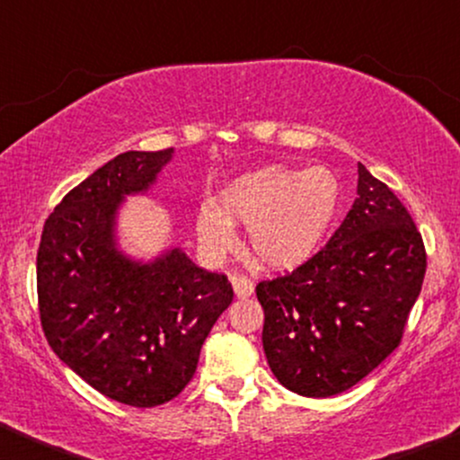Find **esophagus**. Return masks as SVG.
Returning <instances> with one entry per match:
<instances>
[{"mask_svg": "<svg viewBox=\"0 0 460 460\" xmlns=\"http://www.w3.org/2000/svg\"><path fill=\"white\" fill-rule=\"evenodd\" d=\"M232 288L239 298H249L253 294V281L247 279L245 275H232Z\"/></svg>", "mask_w": 460, "mask_h": 460, "instance_id": "obj_1", "label": "esophagus"}]
</instances>
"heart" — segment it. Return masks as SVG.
<instances>
[{
	"label": "heart",
	"instance_id": "obj_1",
	"mask_svg": "<svg viewBox=\"0 0 460 460\" xmlns=\"http://www.w3.org/2000/svg\"><path fill=\"white\" fill-rule=\"evenodd\" d=\"M339 202L341 185L331 168L260 166L228 181L217 202L200 204L198 243L208 256H224L234 245V224H241L247 226V249L260 264L298 269L326 239Z\"/></svg>",
	"mask_w": 460,
	"mask_h": 460
}]
</instances>
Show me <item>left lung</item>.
<instances>
[{"mask_svg": "<svg viewBox=\"0 0 460 460\" xmlns=\"http://www.w3.org/2000/svg\"><path fill=\"white\" fill-rule=\"evenodd\" d=\"M356 191L322 252L256 286L266 360L300 396L339 394L382 365L422 290L427 252L411 215L362 164Z\"/></svg>", "mask_w": 460, "mask_h": 460, "instance_id": "1", "label": "left lung"}]
</instances>
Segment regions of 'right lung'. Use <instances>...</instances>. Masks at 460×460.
Instances as JSON below:
<instances>
[{"label":"right lung","instance_id":"right-lung-1","mask_svg":"<svg viewBox=\"0 0 460 460\" xmlns=\"http://www.w3.org/2000/svg\"><path fill=\"white\" fill-rule=\"evenodd\" d=\"M174 149L128 151L67 191L38 247L44 337L89 386L119 403L155 407L194 377L200 348L232 303L228 277L181 252L128 258L117 245L126 196L145 194Z\"/></svg>","mask_w":460,"mask_h":460}]
</instances>
